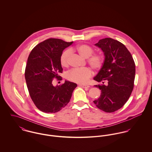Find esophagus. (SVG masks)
Segmentation results:
<instances>
[{
    "label": "esophagus",
    "mask_w": 152,
    "mask_h": 152,
    "mask_svg": "<svg viewBox=\"0 0 152 152\" xmlns=\"http://www.w3.org/2000/svg\"><path fill=\"white\" fill-rule=\"evenodd\" d=\"M79 86L83 87V88H89V86L88 85H86V84H80Z\"/></svg>",
    "instance_id": "obj_1"
}]
</instances>
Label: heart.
<instances>
[{
	"instance_id": "b5f03b06",
	"label": "heart",
	"mask_w": 152,
	"mask_h": 152,
	"mask_svg": "<svg viewBox=\"0 0 152 152\" xmlns=\"http://www.w3.org/2000/svg\"><path fill=\"white\" fill-rule=\"evenodd\" d=\"M71 51H77L82 57L88 58V63L94 69H99L102 68L105 62V57L101 53H94V49L90 45L82 44L77 45L70 48ZM70 52L65 50L60 56V63L64 67L68 66ZM92 72L89 68L81 69H72L66 74V79L71 82L76 83H85L92 76Z\"/></svg>"
}]
</instances>
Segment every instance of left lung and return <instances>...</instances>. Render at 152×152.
<instances>
[{
    "label": "left lung",
    "mask_w": 152,
    "mask_h": 152,
    "mask_svg": "<svg viewBox=\"0 0 152 152\" xmlns=\"http://www.w3.org/2000/svg\"><path fill=\"white\" fill-rule=\"evenodd\" d=\"M95 45L105 56L104 64L94 80L102 83L95 86L101 91L94 103L108 113L121 108L128 101L134 87L135 64L129 51L124 44L111 38L100 40ZM105 81L107 85H104Z\"/></svg>",
    "instance_id": "1"
}]
</instances>
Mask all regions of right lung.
Returning a JSON list of instances; mask_svg holds the SVG:
<instances>
[{
    "label": "right lung",
    "instance_id": "1",
    "mask_svg": "<svg viewBox=\"0 0 152 152\" xmlns=\"http://www.w3.org/2000/svg\"><path fill=\"white\" fill-rule=\"evenodd\" d=\"M73 43L50 38L36 45L30 52L25 69V79L30 96L36 107L45 113H56L68 104L77 85L65 81L56 87L53 80H61L60 56Z\"/></svg>",
    "mask_w": 152,
    "mask_h": 152
}]
</instances>
